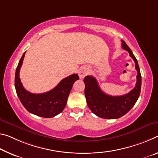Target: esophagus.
Returning <instances> with one entry per match:
<instances>
[{
	"label": "esophagus",
	"instance_id": "obj_1",
	"mask_svg": "<svg viewBox=\"0 0 158 158\" xmlns=\"http://www.w3.org/2000/svg\"><path fill=\"white\" fill-rule=\"evenodd\" d=\"M89 72V69L88 67L86 66L82 67L81 68L79 69V77L81 79H83L85 76H86V75L88 74Z\"/></svg>",
	"mask_w": 158,
	"mask_h": 158
}]
</instances>
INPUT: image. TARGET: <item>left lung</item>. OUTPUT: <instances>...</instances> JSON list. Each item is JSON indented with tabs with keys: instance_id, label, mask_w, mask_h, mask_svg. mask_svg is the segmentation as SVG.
Segmentation results:
<instances>
[{
	"instance_id": "obj_1",
	"label": "left lung",
	"mask_w": 158,
	"mask_h": 158,
	"mask_svg": "<svg viewBox=\"0 0 158 158\" xmlns=\"http://www.w3.org/2000/svg\"><path fill=\"white\" fill-rule=\"evenodd\" d=\"M122 46L129 52L137 70L136 86L131 91L123 96H112L102 91L95 77L86 76L84 79V94L88 106L93 113L101 118L118 119L126 114L134 107L141 93V75L137 60L123 40H122Z\"/></svg>"
}]
</instances>
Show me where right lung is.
I'll return each mask as SVG.
<instances>
[{
    "label": "right lung",
    "instance_id": "1",
    "mask_svg": "<svg viewBox=\"0 0 158 158\" xmlns=\"http://www.w3.org/2000/svg\"><path fill=\"white\" fill-rule=\"evenodd\" d=\"M25 52L22 55L17 67L15 78V86L19 101L30 113L45 118L56 116L65 107L73 84L77 80L79 79L78 74H73L63 79L51 91L44 94H32L24 88L19 78V70Z\"/></svg>",
    "mask_w": 158,
    "mask_h": 158
}]
</instances>
